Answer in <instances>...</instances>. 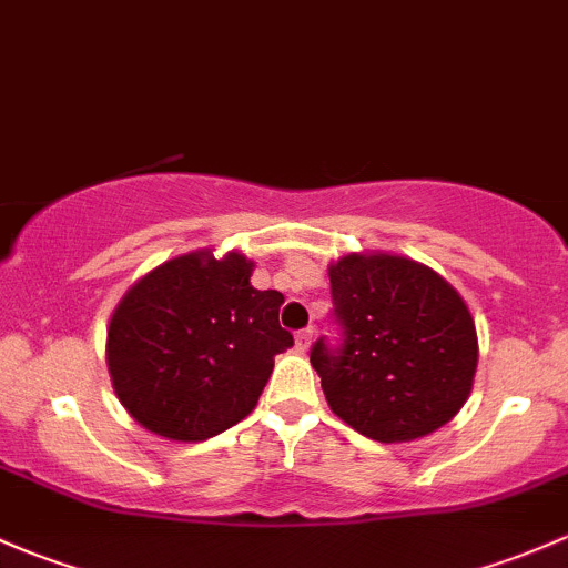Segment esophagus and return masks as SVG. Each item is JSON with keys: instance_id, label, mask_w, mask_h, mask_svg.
Masks as SVG:
<instances>
[{"instance_id": "obj_1", "label": "esophagus", "mask_w": 568, "mask_h": 568, "mask_svg": "<svg viewBox=\"0 0 568 568\" xmlns=\"http://www.w3.org/2000/svg\"><path fill=\"white\" fill-rule=\"evenodd\" d=\"M312 338H314L312 327H303V331L295 333V347L301 349V353H306V349L312 347Z\"/></svg>"}]
</instances>
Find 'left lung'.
<instances>
[{"label":"left lung","instance_id":"left-lung-1","mask_svg":"<svg viewBox=\"0 0 568 568\" xmlns=\"http://www.w3.org/2000/svg\"><path fill=\"white\" fill-rule=\"evenodd\" d=\"M327 276L342 342L317 338L312 366L331 410L379 443L448 424L470 396L478 364L476 325L459 292L394 254H347Z\"/></svg>","mask_w":568,"mask_h":568}]
</instances>
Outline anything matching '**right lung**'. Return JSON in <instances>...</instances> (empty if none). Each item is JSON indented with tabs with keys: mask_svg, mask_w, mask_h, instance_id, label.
I'll return each mask as SVG.
<instances>
[{
	"mask_svg": "<svg viewBox=\"0 0 568 568\" xmlns=\"http://www.w3.org/2000/svg\"><path fill=\"white\" fill-rule=\"evenodd\" d=\"M254 262L191 251L139 278L114 308L106 364L116 399L155 435L196 443L256 407L292 347L284 295L251 286Z\"/></svg>",
	"mask_w": 568,
	"mask_h": 568,
	"instance_id": "1",
	"label": "right lung"
}]
</instances>
